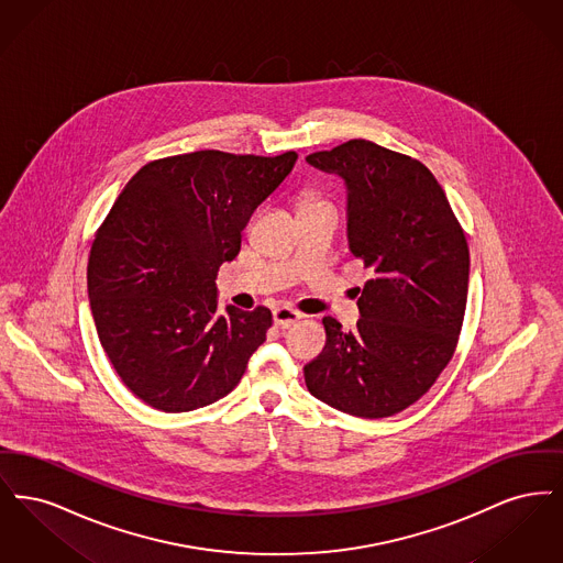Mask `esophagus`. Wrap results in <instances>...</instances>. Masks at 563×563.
Wrapping results in <instances>:
<instances>
[{
  "instance_id": "34e87169",
  "label": "esophagus",
  "mask_w": 563,
  "mask_h": 563,
  "mask_svg": "<svg viewBox=\"0 0 563 563\" xmlns=\"http://www.w3.org/2000/svg\"><path fill=\"white\" fill-rule=\"evenodd\" d=\"M301 319H303V314L297 312L294 308H289V306H283V308L274 310V324L278 329H289V327H294L295 322L301 321Z\"/></svg>"
}]
</instances>
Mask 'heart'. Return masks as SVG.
<instances>
[{
  "mask_svg": "<svg viewBox=\"0 0 563 563\" xmlns=\"http://www.w3.org/2000/svg\"><path fill=\"white\" fill-rule=\"evenodd\" d=\"M324 202L321 196L317 191H303L301 194V207H308V205H321Z\"/></svg>",
  "mask_w": 563,
  "mask_h": 563,
  "instance_id": "heart-1",
  "label": "heart"
}]
</instances>
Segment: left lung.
<instances>
[{"label":"left lung","instance_id":"left-lung-1","mask_svg":"<svg viewBox=\"0 0 563 563\" xmlns=\"http://www.w3.org/2000/svg\"><path fill=\"white\" fill-rule=\"evenodd\" d=\"M306 161L344 177L350 251L374 269L356 301L354 333L322 319L327 342L303 367L306 386L350 416H395L424 397L454 356L468 295V242L422 162L365 139Z\"/></svg>","mask_w":563,"mask_h":563}]
</instances>
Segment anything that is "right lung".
Instances as JSON below:
<instances>
[{
	"instance_id": "1",
	"label": "right lung",
	"mask_w": 563,
	"mask_h": 563,
	"mask_svg": "<svg viewBox=\"0 0 563 563\" xmlns=\"http://www.w3.org/2000/svg\"><path fill=\"white\" fill-rule=\"evenodd\" d=\"M295 161L168 156L141 166L115 198L90 246L88 297L109 363L145 405L179 413L219 401L266 342L268 308L225 306L217 317L214 280Z\"/></svg>"
}]
</instances>
